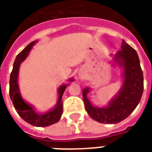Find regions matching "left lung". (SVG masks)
<instances>
[{
  "label": "left lung",
  "mask_w": 152,
  "mask_h": 152,
  "mask_svg": "<svg viewBox=\"0 0 152 152\" xmlns=\"http://www.w3.org/2000/svg\"><path fill=\"white\" fill-rule=\"evenodd\" d=\"M113 61L123 68V84L107 106L99 108L90 102L87 97L89 87L82 91L86 110L94 120L102 124H117L126 119L138 105L143 92V71L136 50L123 40L121 50L114 55Z\"/></svg>",
  "instance_id": "left-lung-1"
}]
</instances>
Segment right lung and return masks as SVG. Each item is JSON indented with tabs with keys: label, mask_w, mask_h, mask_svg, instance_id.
Instances as JSON below:
<instances>
[{
	"label": "right lung",
	"mask_w": 152,
	"mask_h": 152,
	"mask_svg": "<svg viewBox=\"0 0 152 152\" xmlns=\"http://www.w3.org/2000/svg\"><path fill=\"white\" fill-rule=\"evenodd\" d=\"M37 41H33L29 43L17 56H16L15 62L13 63V68L10 75V80H9V95L10 98L12 101L15 109L17 113L23 121L28 122V124H31L36 127H46L51 125L53 124L57 123L61 118L63 114V93L65 91L66 88L68 84L61 85L58 89V97L57 103L52 109L49 111L46 112L44 113H39L36 111L33 106L28 104L21 97L20 88L18 85V75L20 66L23 61L26 59L29 55L30 50L36 44ZM71 82L74 81L73 78H70L68 80Z\"/></svg>",
	"instance_id": "right-lung-1"
}]
</instances>
